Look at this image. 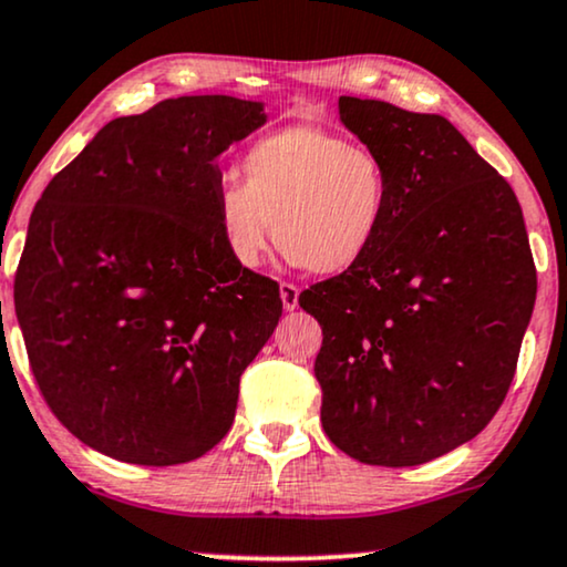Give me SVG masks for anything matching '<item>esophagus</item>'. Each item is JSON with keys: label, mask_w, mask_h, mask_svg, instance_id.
I'll return each mask as SVG.
<instances>
[{"label": "esophagus", "mask_w": 567, "mask_h": 567, "mask_svg": "<svg viewBox=\"0 0 567 567\" xmlns=\"http://www.w3.org/2000/svg\"><path fill=\"white\" fill-rule=\"evenodd\" d=\"M298 296H300V290L296 288V285H290V282L279 285V298H282L285 311H296V308H298Z\"/></svg>", "instance_id": "obj_1"}]
</instances>
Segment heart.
<instances>
[{"label":"heart","instance_id":"heart-1","mask_svg":"<svg viewBox=\"0 0 567 567\" xmlns=\"http://www.w3.org/2000/svg\"><path fill=\"white\" fill-rule=\"evenodd\" d=\"M243 183L217 193V225L238 267L277 246L313 275H342L369 256L390 214V172L363 143L321 125L267 133L243 154Z\"/></svg>","mask_w":567,"mask_h":567}]
</instances>
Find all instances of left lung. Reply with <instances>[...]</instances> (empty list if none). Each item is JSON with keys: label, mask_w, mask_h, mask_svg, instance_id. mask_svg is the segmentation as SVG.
<instances>
[{"label": "left lung", "mask_w": 567, "mask_h": 567, "mask_svg": "<svg viewBox=\"0 0 567 567\" xmlns=\"http://www.w3.org/2000/svg\"><path fill=\"white\" fill-rule=\"evenodd\" d=\"M382 156L390 214L358 267L300 292L321 324V426L369 465L405 468L489 424L532 321L536 269L518 198L442 114L340 96Z\"/></svg>", "instance_id": "8db88e82"}]
</instances>
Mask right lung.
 <instances>
[{
	"instance_id": "obj_1",
	"label": "right lung",
	"mask_w": 567,
	"mask_h": 567,
	"mask_svg": "<svg viewBox=\"0 0 567 567\" xmlns=\"http://www.w3.org/2000/svg\"><path fill=\"white\" fill-rule=\"evenodd\" d=\"M264 123V102L167 99L106 123L41 193L16 311L41 395L96 453L177 465L230 432L282 300L227 254L219 156Z\"/></svg>"
}]
</instances>
